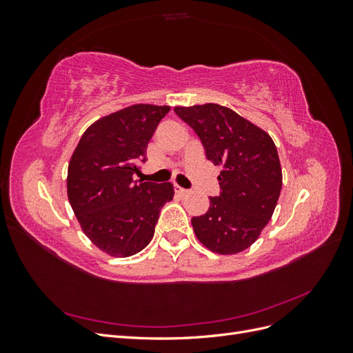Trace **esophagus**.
I'll use <instances>...</instances> for the list:
<instances>
[{
	"instance_id": "obj_1",
	"label": "esophagus",
	"mask_w": 353,
	"mask_h": 353,
	"mask_svg": "<svg viewBox=\"0 0 353 353\" xmlns=\"http://www.w3.org/2000/svg\"><path fill=\"white\" fill-rule=\"evenodd\" d=\"M175 193H176L178 196H185V194H188V190H185V188H183V187H179V185H175Z\"/></svg>"
}]
</instances>
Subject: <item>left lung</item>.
Instances as JSON below:
<instances>
[{"label": "left lung", "mask_w": 353, "mask_h": 353, "mask_svg": "<svg viewBox=\"0 0 353 353\" xmlns=\"http://www.w3.org/2000/svg\"><path fill=\"white\" fill-rule=\"evenodd\" d=\"M200 138L208 160L221 165L219 194L191 219L197 239L212 252L234 254L258 240L279 201L283 174L272 138L219 104L175 108Z\"/></svg>", "instance_id": "1"}]
</instances>
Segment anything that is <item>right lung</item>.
<instances>
[{
	"label": "right lung",
	"mask_w": 353,
	"mask_h": 353,
	"mask_svg": "<svg viewBox=\"0 0 353 353\" xmlns=\"http://www.w3.org/2000/svg\"><path fill=\"white\" fill-rule=\"evenodd\" d=\"M168 105L135 104L94 122L81 137L68 169V197L81 227L97 248L126 258L154 234L160 209L174 197L170 183L134 181L147 144Z\"/></svg>",
	"instance_id": "obj_1"
}]
</instances>
